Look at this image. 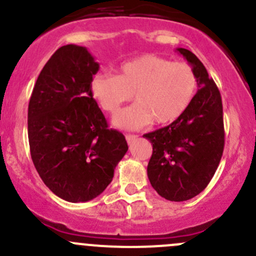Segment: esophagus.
<instances>
[{"label":"esophagus","mask_w":256,"mask_h":256,"mask_svg":"<svg viewBox=\"0 0 256 256\" xmlns=\"http://www.w3.org/2000/svg\"><path fill=\"white\" fill-rule=\"evenodd\" d=\"M125 138H126V141H128V144H131L132 141H135L136 138H138V135H131V134H126Z\"/></svg>","instance_id":"1"}]
</instances>
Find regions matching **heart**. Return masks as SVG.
<instances>
[{
	"label": "heart",
	"instance_id": "obj_1",
	"mask_svg": "<svg viewBox=\"0 0 256 256\" xmlns=\"http://www.w3.org/2000/svg\"><path fill=\"white\" fill-rule=\"evenodd\" d=\"M198 79L190 64L156 54H144L118 66V74L98 73L90 90L102 110L114 114L135 96L136 104L114 116V125L136 130L152 120L170 124L190 108L197 94Z\"/></svg>",
	"mask_w": 256,
	"mask_h": 256
}]
</instances>
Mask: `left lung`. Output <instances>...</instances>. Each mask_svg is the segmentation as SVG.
<instances>
[{
  "label": "left lung",
  "mask_w": 256,
  "mask_h": 256,
  "mask_svg": "<svg viewBox=\"0 0 256 256\" xmlns=\"http://www.w3.org/2000/svg\"><path fill=\"white\" fill-rule=\"evenodd\" d=\"M192 66L198 92L168 126L144 134L152 144L147 176L161 197L183 202L200 194L216 174L224 150L223 104L218 86L190 50L177 48Z\"/></svg>",
  "instance_id": "1"
}]
</instances>
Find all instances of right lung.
<instances>
[{
    "label": "right lung",
    "mask_w": 256,
    "mask_h": 256,
    "mask_svg": "<svg viewBox=\"0 0 256 256\" xmlns=\"http://www.w3.org/2000/svg\"><path fill=\"white\" fill-rule=\"evenodd\" d=\"M98 70L86 48L63 46L43 66L28 105L33 164L49 190L68 202H88L104 192L128 148L92 95Z\"/></svg>",
    "instance_id": "right-lung-1"
}]
</instances>
